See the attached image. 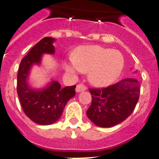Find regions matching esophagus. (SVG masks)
Masks as SVG:
<instances>
[{
  "label": "esophagus",
  "instance_id": "1",
  "mask_svg": "<svg viewBox=\"0 0 159 159\" xmlns=\"http://www.w3.org/2000/svg\"><path fill=\"white\" fill-rule=\"evenodd\" d=\"M87 89V87H85L84 85L82 84H78L77 85V87H76V92H82L83 91Z\"/></svg>",
  "mask_w": 159,
  "mask_h": 159
}]
</instances>
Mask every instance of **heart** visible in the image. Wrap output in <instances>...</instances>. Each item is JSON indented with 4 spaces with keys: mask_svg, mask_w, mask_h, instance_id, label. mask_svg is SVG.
Listing matches in <instances>:
<instances>
[{
    "mask_svg": "<svg viewBox=\"0 0 159 159\" xmlns=\"http://www.w3.org/2000/svg\"><path fill=\"white\" fill-rule=\"evenodd\" d=\"M125 66V59L120 52L101 46H82L73 57L64 62L65 69L75 73L88 72V79L97 87H106L116 81Z\"/></svg>",
    "mask_w": 159,
    "mask_h": 159,
    "instance_id": "b5f03b06",
    "label": "heart"
}]
</instances>
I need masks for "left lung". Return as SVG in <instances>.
I'll use <instances>...</instances> for the list:
<instances>
[{"instance_id": "1", "label": "left lung", "mask_w": 159, "mask_h": 159, "mask_svg": "<svg viewBox=\"0 0 159 159\" xmlns=\"http://www.w3.org/2000/svg\"><path fill=\"white\" fill-rule=\"evenodd\" d=\"M92 105L87 117L99 127H112L133 112L140 94V85L134 78H125L105 88L89 89Z\"/></svg>"}]
</instances>
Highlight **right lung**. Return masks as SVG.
Returning <instances> with one entry per match:
<instances>
[{
    "instance_id": "1",
    "label": "right lung",
    "mask_w": 159,
    "mask_h": 159,
    "mask_svg": "<svg viewBox=\"0 0 159 159\" xmlns=\"http://www.w3.org/2000/svg\"><path fill=\"white\" fill-rule=\"evenodd\" d=\"M54 41L55 39L45 37L36 43L21 60L17 74V93L24 112L31 120L42 125L56 122L67 102L76 93L75 85L62 88L59 82L54 80L42 89H34L29 85L31 67L40 64L43 54L55 53Z\"/></svg>"
}]
</instances>
